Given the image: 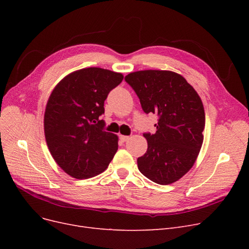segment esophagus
I'll return each mask as SVG.
<instances>
[{
	"label": "esophagus",
	"instance_id": "obj_1",
	"mask_svg": "<svg viewBox=\"0 0 249 249\" xmlns=\"http://www.w3.org/2000/svg\"><path fill=\"white\" fill-rule=\"evenodd\" d=\"M119 138H120V140H121L122 142L128 141V140L130 139V137H129V136H126V135H120V136H119Z\"/></svg>",
	"mask_w": 249,
	"mask_h": 249
}]
</instances>
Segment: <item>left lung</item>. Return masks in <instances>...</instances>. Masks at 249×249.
Segmentation results:
<instances>
[{
  "label": "left lung",
  "mask_w": 249,
  "mask_h": 249,
  "mask_svg": "<svg viewBox=\"0 0 249 249\" xmlns=\"http://www.w3.org/2000/svg\"><path fill=\"white\" fill-rule=\"evenodd\" d=\"M146 114L158 115L154 134L144 133L147 151L137 159L140 173L159 185L185 176L203 144L205 111L201 98L180 74L139 71L125 76Z\"/></svg>",
  "instance_id": "8db88e82"
}]
</instances>
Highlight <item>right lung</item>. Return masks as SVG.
Returning a JSON list of instances; mask_svg holds the SVG:
<instances>
[{"label": "right lung", "mask_w": 249, "mask_h": 249, "mask_svg": "<svg viewBox=\"0 0 249 249\" xmlns=\"http://www.w3.org/2000/svg\"><path fill=\"white\" fill-rule=\"evenodd\" d=\"M123 74L100 68L73 71L56 85L44 113V134L55 162L72 178H93L106 169L118 136L104 130V102Z\"/></svg>", "instance_id": "right-lung-1"}]
</instances>
